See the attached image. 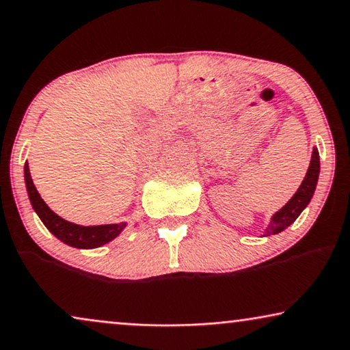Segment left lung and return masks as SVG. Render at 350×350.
<instances>
[{
    "label": "left lung",
    "mask_w": 350,
    "mask_h": 350,
    "mask_svg": "<svg viewBox=\"0 0 350 350\" xmlns=\"http://www.w3.org/2000/svg\"><path fill=\"white\" fill-rule=\"evenodd\" d=\"M319 172H320V157H319V151L314 150L308 174H306L299 189L296 191L293 198L288 200V204L284 205V207H282L279 212L272 217L271 224L267 226L265 236H271V234L284 231V229L288 228L290 224L299 217V213L308 207V204L310 202V198L314 196L315 186H317Z\"/></svg>",
    "instance_id": "obj_1"
}]
</instances>
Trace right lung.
<instances>
[{
    "label": "right lung",
    "mask_w": 350,
    "mask_h": 350,
    "mask_svg": "<svg viewBox=\"0 0 350 350\" xmlns=\"http://www.w3.org/2000/svg\"><path fill=\"white\" fill-rule=\"evenodd\" d=\"M25 172V183L30 202L38 213V217L41 218V221L44 223V226L54 234L57 239H60L62 242L68 243L71 247L76 248H95L100 245H105L109 241H113L114 237H118L126 224H100V226H79V224L70 223L66 219L60 218L59 215H55L52 210L47 207L44 200L41 199L40 193H38L35 185H33L30 169L28 164L23 167Z\"/></svg>",
    "instance_id": "right-lung-1"
}]
</instances>
